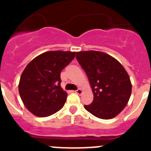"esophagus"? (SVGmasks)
Returning <instances> with one entry per match:
<instances>
[{"label":"esophagus","instance_id":"esophagus-1","mask_svg":"<svg viewBox=\"0 0 151 151\" xmlns=\"http://www.w3.org/2000/svg\"><path fill=\"white\" fill-rule=\"evenodd\" d=\"M75 93H77L78 94H81L82 93V90L81 89H78L77 91H75Z\"/></svg>","mask_w":151,"mask_h":151}]
</instances>
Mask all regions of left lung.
<instances>
[{
  "label": "left lung",
  "mask_w": 151,
  "mask_h": 151,
  "mask_svg": "<svg viewBox=\"0 0 151 151\" xmlns=\"http://www.w3.org/2000/svg\"><path fill=\"white\" fill-rule=\"evenodd\" d=\"M93 93V102L84 108L98 118L111 119L126 107L132 85L124 68L115 58L101 51L77 52Z\"/></svg>",
  "instance_id": "left-lung-1"
}]
</instances>
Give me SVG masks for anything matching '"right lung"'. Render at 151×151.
Wrapping results in <instances>:
<instances>
[{
  "label": "right lung",
  "instance_id": "add662e5",
  "mask_svg": "<svg viewBox=\"0 0 151 151\" xmlns=\"http://www.w3.org/2000/svg\"><path fill=\"white\" fill-rule=\"evenodd\" d=\"M76 52L47 51L36 57L24 70L18 90L27 109L37 116H48L64 107L68 93L60 87V72Z\"/></svg>",
  "mask_w": 151,
  "mask_h": 151
}]
</instances>
